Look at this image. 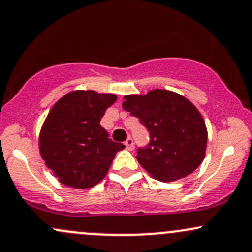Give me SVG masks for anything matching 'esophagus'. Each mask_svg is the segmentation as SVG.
Here are the masks:
<instances>
[{
  "instance_id": "34e87169",
  "label": "esophagus",
  "mask_w": 252,
  "mask_h": 252,
  "mask_svg": "<svg viewBox=\"0 0 252 252\" xmlns=\"http://www.w3.org/2000/svg\"><path fill=\"white\" fill-rule=\"evenodd\" d=\"M125 147L127 150H133L134 144H133V139H132V138H127L126 142H125Z\"/></svg>"
}]
</instances>
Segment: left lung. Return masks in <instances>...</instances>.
I'll return each instance as SVG.
<instances>
[{"label":"left lung","mask_w":252,"mask_h":252,"mask_svg":"<svg viewBox=\"0 0 252 252\" xmlns=\"http://www.w3.org/2000/svg\"><path fill=\"white\" fill-rule=\"evenodd\" d=\"M124 109L137 116L150 132L137 159L153 178L164 183L188 177L205 156L208 131L199 110L186 97L155 89L147 94L124 96Z\"/></svg>","instance_id":"1"}]
</instances>
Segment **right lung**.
<instances>
[{
    "label": "right lung",
    "mask_w": 252,
    "mask_h": 252,
    "mask_svg": "<svg viewBox=\"0 0 252 252\" xmlns=\"http://www.w3.org/2000/svg\"><path fill=\"white\" fill-rule=\"evenodd\" d=\"M114 94L75 90L61 97L39 132V153L54 177L63 185L89 189L107 175L113 158L125 145L113 142L101 126Z\"/></svg>",
    "instance_id": "1"
}]
</instances>
